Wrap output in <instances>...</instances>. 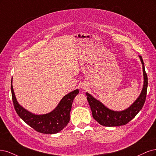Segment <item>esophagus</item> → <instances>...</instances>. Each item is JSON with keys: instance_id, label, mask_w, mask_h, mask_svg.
Returning <instances> with one entry per match:
<instances>
[{"instance_id": "34e87169", "label": "esophagus", "mask_w": 156, "mask_h": 156, "mask_svg": "<svg viewBox=\"0 0 156 156\" xmlns=\"http://www.w3.org/2000/svg\"><path fill=\"white\" fill-rule=\"evenodd\" d=\"M82 88L83 89H86V87L85 86V85H82Z\"/></svg>"}]
</instances>
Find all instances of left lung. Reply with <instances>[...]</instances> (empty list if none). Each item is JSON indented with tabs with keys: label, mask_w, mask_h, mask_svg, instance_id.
<instances>
[{
	"label": "left lung",
	"mask_w": 156,
	"mask_h": 156,
	"mask_svg": "<svg viewBox=\"0 0 156 156\" xmlns=\"http://www.w3.org/2000/svg\"><path fill=\"white\" fill-rule=\"evenodd\" d=\"M140 62L143 64V71L144 76V84L139 97L126 109L120 112L113 111L94 98L91 94L86 93L87 99L91 107L93 117L94 120L104 126H119L128 123L142 109L145 102L148 87V77L146 73L144 62L142 57L139 56Z\"/></svg>",
	"instance_id": "left-lung-1"
}]
</instances>
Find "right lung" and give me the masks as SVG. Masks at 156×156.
<instances>
[{
  "instance_id": "obj_1",
  "label": "right lung",
  "mask_w": 156,
  "mask_h": 156,
  "mask_svg": "<svg viewBox=\"0 0 156 156\" xmlns=\"http://www.w3.org/2000/svg\"><path fill=\"white\" fill-rule=\"evenodd\" d=\"M11 91L13 106L20 118L36 131L45 134L57 133L66 126L70 120V112L74 98L79 93L78 89L74 90L64 96L52 112L44 115H35L17 102L13 89L12 79Z\"/></svg>"
}]
</instances>
